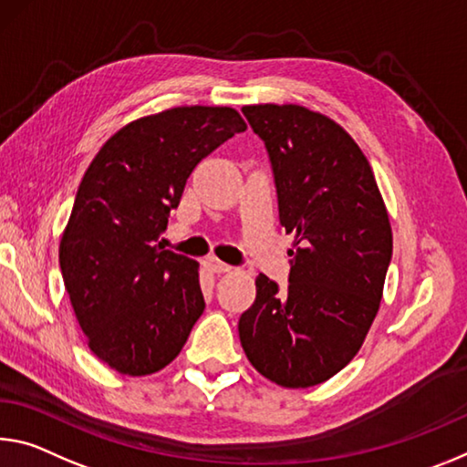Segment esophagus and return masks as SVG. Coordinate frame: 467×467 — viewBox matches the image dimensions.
<instances>
[{
  "label": "esophagus",
  "mask_w": 467,
  "mask_h": 467,
  "mask_svg": "<svg viewBox=\"0 0 467 467\" xmlns=\"http://www.w3.org/2000/svg\"><path fill=\"white\" fill-rule=\"evenodd\" d=\"M207 268H210L212 272H216V274H224V272H231L233 268L228 264H224V262H220V260H207Z\"/></svg>",
  "instance_id": "esophagus-1"
}]
</instances>
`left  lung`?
Listing matches in <instances>:
<instances>
[{"label":"left lung","mask_w":467,"mask_h":467,"mask_svg":"<svg viewBox=\"0 0 467 467\" xmlns=\"http://www.w3.org/2000/svg\"><path fill=\"white\" fill-rule=\"evenodd\" d=\"M268 151L278 218L295 234L288 286L265 274L239 320L265 379L307 389L340 372L379 314L393 233L369 161L349 132L303 106H245Z\"/></svg>","instance_id":"1"}]
</instances>
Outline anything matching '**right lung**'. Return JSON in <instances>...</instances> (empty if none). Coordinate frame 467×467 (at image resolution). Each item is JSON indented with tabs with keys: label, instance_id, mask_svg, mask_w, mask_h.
Instances as JSON below:
<instances>
[{
	"label": "right lung",
	"instance_id": "right-lung-1",
	"mask_svg": "<svg viewBox=\"0 0 467 467\" xmlns=\"http://www.w3.org/2000/svg\"><path fill=\"white\" fill-rule=\"evenodd\" d=\"M245 129L233 108H172L118 130L87 168L60 268L88 349L116 372H160L203 314L199 264L158 239L195 166Z\"/></svg>",
	"mask_w": 467,
	"mask_h": 467
}]
</instances>
